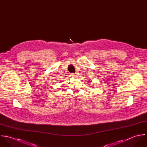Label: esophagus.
Returning <instances> with one entry per match:
<instances>
[{
  "instance_id": "obj_1",
  "label": "esophagus",
  "mask_w": 147,
  "mask_h": 147,
  "mask_svg": "<svg viewBox=\"0 0 147 147\" xmlns=\"http://www.w3.org/2000/svg\"><path fill=\"white\" fill-rule=\"evenodd\" d=\"M71 76L72 78H76L78 76H77V75H76V74H71Z\"/></svg>"
}]
</instances>
